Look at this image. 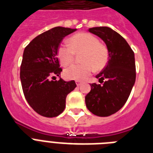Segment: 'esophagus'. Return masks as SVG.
Segmentation results:
<instances>
[{"instance_id":"obj_1","label":"esophagus","mask_w":153,"mask_h":153,"mask_svg":"<svg viewBox=\"0 0 153 153\" xmlns=\"http://www.w3.org/2000/svg\"><path fill=\"white\" fill-rule=\"evenodd\" d=\"M76 85H77V86H80V85H81V84H82V82H81V81H79V80H76Z\"/></svg>"}]
</instances>
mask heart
I'll return each mask as SVG.
<instances>
[{"label":"heart","mask_w":153,"mask_h":153,"mask_svg":"<svg viewBox=\"0 0 153 153\" xmlns=\"http://www.w3.org/2000/svg\"><path fill=\"white\" fill-rule=\"evenodd\" d=\"M80 65H72L65 70L69 79L84 80L93 71H101L109 62V50L95 35L89 33H78L69 39V46L61 44L57 55L61 63L66 66L75 59L76 54L82 53Z\"/></svg>","instance_id":"b5f03b06"}]
</instances>
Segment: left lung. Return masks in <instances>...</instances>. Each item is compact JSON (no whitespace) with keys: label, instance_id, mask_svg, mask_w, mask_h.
<instances>
[{"label":"left lung","instance_id":"1","mask_svg":"<svg viewBox=\"0 0 153 153\" xmlns=\"http://www.w3.org/2000/svg\"><path fill=\"white\" fill-rule=\"evenodd\" d=\"M89 31L101 38L109 50V62L96 77L100 84H91L85 96L88 109L95 115L107 117L124 106L136 80L134 53L124 38L107 27Z\"/></svg>","mask_w":153,"mask_h":153}]
</instances>
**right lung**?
Returning a JSON list of instances; mask_svg holds the SVG:
<instances>
[{
	"instance_id": "obj_1",
	"label": "right lung",
	"mask_w": 153,
	"mask_h": 153,
	"mask_svg": "<svg viewBox=\"0 0 153 153\" xmlns=\"http://www.w3.org/2000/svg\"><path fill=\"white\" fill-rule=\"evenodd\" d=\"M76 30L56 27L38 35L24 49L20 65L24 95L31 108L46 118L63 112L67 95L76 87L74 80H51L62 71L57 57L60 43Z\"/></svg>"
}]
</instances>
